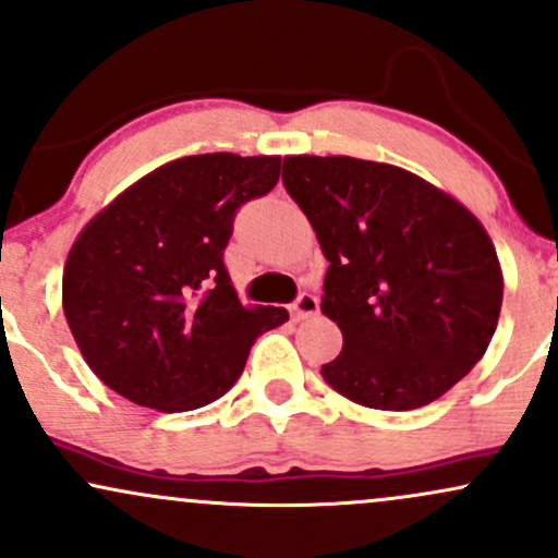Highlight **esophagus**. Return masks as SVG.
Returning <instances> with one entry per match:
<instances>
[{
  "mask_svg": "<svg viewBox=\"0 0 558 558\" xmlns=\"http://www.w3.org/2000/svg\"><path fill=\"white\" fill-rule=\"evenodd\" d=\"M319 312V299L315 296V293H299V299L293 301L291 306V315L296 323H301V319L306 317H315Z\"/></svg>",
  "mask_w": 558,
  "mask_h": 558,
  "instance_id": "34e87169",
  "label": "esophagus"
}]
</instances>
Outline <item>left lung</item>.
Masks as SVG:
<instances>
[{
	"mask_svg": "<svg viewBox=\"0 0 558 558\" xmlns=\"http://www.w3.org/2000/svg\"><path fill=\"white\" fill-rule=\"evenodd\" d=\"M283 185L330 262L323 312L343 349L325 383L386 412L440 399L483 360L501 312L477 217L412 172L354 157H286Z\"/></svg>",
	"mask_w": 558,
	"mask_h": 558,
	"instance_id": "8db88e82",
	"label": "left lung"
}]
</instances>
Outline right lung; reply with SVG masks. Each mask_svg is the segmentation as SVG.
Wrapping results in <instances>:
<instances>
[{"label":"right lung","mask_w":558,"mask_h":558,"mask_svg":"<svg viewBox=\"0 0 558 558\" xmlns=\"http://www.w3.org/2000/svg\"><path fill=\"white\" fill-rule=\"evenodd\" d=\"M278 178L280 157H183L83 228L65 262L62 310L107 388L138 407L191 412L235 386L254 341L288 312L246 310L222 254L235 213Z\"/></svg>","instance_id":"right-lung-1"}]
</instances>
